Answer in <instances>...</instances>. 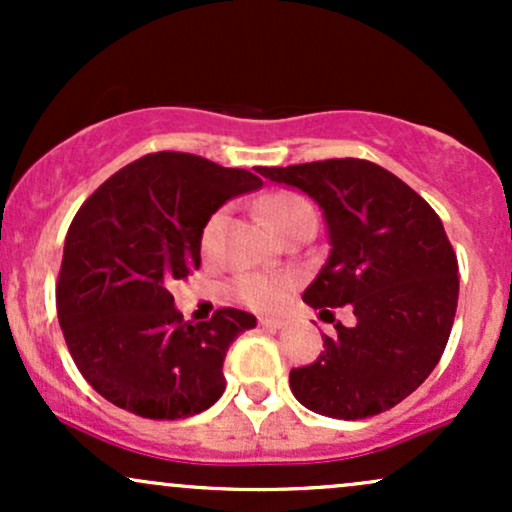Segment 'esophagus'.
<instances>
[{"mask_svg":"<svg viewBox=\"0 0 512 512\" xmlns=\"http://www.w3.org/2000/svg\"><path fill=\"white\" fill-rule=\"evenodd\" d=\"M260 325L267 327V330H281L286 325L284 320H276V317H260Z\"/></svg>","mask_w":512,"mask_h":512,"instance_id":"obj_1","label":"esophagus"}]
</instances>
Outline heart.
Returning a JSON list of instances; mask_svg holds the SVG:
<instances>
[{
	"label": "heart",
	"mask_w": 512,
	"mask_h": 512,
	"mask_svg": "<svg viewBox=\"0 0 512 512\" xmlns=\"http://www.w3.org/2000/svg\"><path fill=\"white\" fill-rule=\"evenodd\" d=\"M260 211L267 226L274 233L284 236L291 226L301 221H315V211L310 202L296 192H274L260 202ZM223 226V211H216L211 219L204 223L202 231V250H214L216 236ZM238 301L252 310H276L286 303L291 291V279L284 274H243L233 286Z\"/></svg>",
	"instance_id": "obj_1"
}]
</instances>
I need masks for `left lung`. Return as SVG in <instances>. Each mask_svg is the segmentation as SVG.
Here are the masks:
<instances>
[{
    "label": "left lung",
    "mask_w": 512,
    "mask_h": 512,
    "mask_svg": "<svg viewBox=\"0 0 512 512\" xmlns=\"http://www.w3.org/2000/svg\"><path fill=\"white\" fill-rule=\"evenodd\" d=\"M322 209L330 257L303 293L310 308L351 305L325 351L293 368L303 407L356 421L392 409L438 366L457 310V257L443 221L390 170L361 158L257 168ZM327 313V310H325Z\"/></svg>",
    "instance_id": "obj_1"
}]
</instances>
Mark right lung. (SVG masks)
<instances>
[{
    "instance_id": "1",
    "label": "right lung",
    "mask_w": 512,
    "mask_h": 512,
    "mask_svg": "<svg viewBox=\"0 0 512 512\" xmlns=\"http://www.w3.org/2000/svg\"><path fill=\"white\" fill-rule=\"evenodd\" d=\"M243 168L158 151L117 170L76 211L64 240L57 317L88 385L144 419H185L226 390L223 358L255 315L221 308L182 320L170 281L202 264L204 223L260 190Z\"/></svg>"
}]
</instances>
